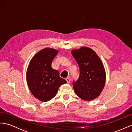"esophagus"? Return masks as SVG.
<instances>
[{"label": "esophagus", "mask_w": 132, "mask_h": 132, "mask_svg": "<svg viewBox=\"0 0 132 132\" xmlns=\"http://www.w3.org/2000/svg\"><path fill=\"white\" fill-rule=\"evenodd\" d=\"M66 81H67V83L69 84V83H70V79L69 78H66Z\"/></svg>", "instance_id": "34e87169"}]
</instances>
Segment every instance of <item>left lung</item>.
Wrapping results in <instances>:
<instances>
[{
    "label": "left lung",
    "mask_w": 132,
    "mask_h": 132,
    "mask_svg": "<svg viewBox=\"0 0 132 132\" xmlns=\"http://www.w3.org/2000/svg\"><path fill=\"white\" fill-rule=\"evenodd\" d=\"M71 54L80 70L78 79L73 81L75 93L84 100H93L100 95L105 84L103 64L95 52L88 47L73 50Z\"/></svg>",
    "instance_id": "1"
}]
</instances>
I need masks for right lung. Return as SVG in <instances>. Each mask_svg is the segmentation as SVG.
Returning a JSON list of instances; mask_svg holds the SVG:
<instances>
[{
	"mask_svg": "<svg viewBox=\"0 0 132 132\" xmlns=\"http://www.w3.org/2000/svg\"><path fill=\"white\" fill-rule=\"evenodd\" d=\"M58 53L53 48L43 49L32 58L27 68L26 80L29 88L36 98L43 102L53 98L60 86L67 82L59 77L58 71L51 67Z\"/></svg>",
	"mask_w": 132,
	"mask_h": 132,
	"instance_id": "add662e5",
	"label": "right lung"
}]
</instances>
